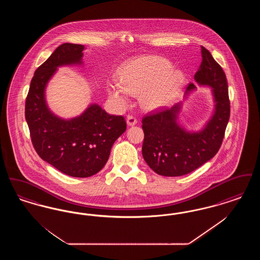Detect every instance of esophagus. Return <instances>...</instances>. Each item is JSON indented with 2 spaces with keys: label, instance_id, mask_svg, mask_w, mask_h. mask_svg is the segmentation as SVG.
I'll return each mask as SVG.
<instances>
[{
  "label": "esophagus",
  "instance_id": "obj_1",
  "mask_svg": "<svg viewBox=\"0 0 260 260\" xmlns=\"http://www.w3.org/2000/svg\"><path fill=\"white\" fill-rule=\"evenodd\" d=\"M136 123H137V121H136V119L134 116H128L126 118V124L128 126H133V125L136 124Z\"/></svg>",
  "mask_w": 260,
  "mask_h": 260
}]
</instances>
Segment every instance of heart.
Masks as SVG:
<instances>
[{
  "label": "heart",
  "instance_id": "b5f03b06",
  "mask_svg": "<svg viewBox=\"0 0 260 260\" xmlns=\"http://www.w3.org/2000/svg\"><path fill=\"white\" fill-rule=\"evenodd\" d=\"M121 83L110 82L107 89L115 101L124 104L129 96L140 95L141 106L153 112L172 105L185 83V75L174 70L168 59L147 55L124 63L119 71Z\"/></svg>",
  "mask_w": 260,
  "mask_h": 260
}]
</instances>
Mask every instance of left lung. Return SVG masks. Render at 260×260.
I'll return each mask as SVG.
<instances>
[{
    "mask_svg": "<svg viewBox=\"0 0 260 260\" xmlns=\"http://www.w3.org/2000/svg\"><path fill=\"white\" fill-rule=\"evenodd\" d=\"M201 52L203 60L194 79L200 87L211 88L213 99V111L203 127L187 129L179 123L183 101L142 120V155L149 167L160 175L181 176L195 171L213 158L222 143L230 117L227 80L210 51L202 47ZM196 88L190 84L184 100Z\"/></svg>",
    "mask_w": 260,
    "mask_h": 260,
    "instance_id": "left-lung-1",
    "label": "left lung"
}]
</instances>
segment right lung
Wrapping results in <instances>:
<instances>
[{"mask_svg": "<svg viewBox=\"0 0 260 260\" xmlns=\"http://www.w3.org/2000/svg\"><path fill=\"white\" fill-rule=\"evenodd\" d=\"M85 47L65 43L35 71L25 103V119L38 155L61 173L88 177L105 166L114 142L125 132L124 117L109 115L96 103L70 119L51 111L46 89L62 66L84 64Z\"/></svg>", "mask_w": 260, "mask_h": 260, "instance_id": "add662e5", "label": "right lung"}]
</instances>
